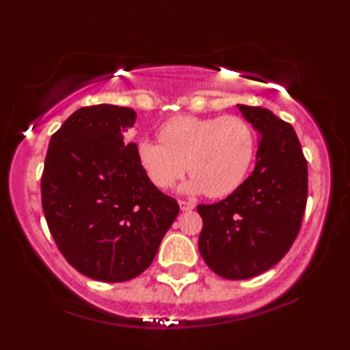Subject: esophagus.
Wrapping results in <instances>:
<instances>
[{
	"label": "esophagus",
	"mask_w": 350,
	"mask_h": 350,
	"mask_svg": "<svg viewBox=\"0 0 350 350\" xmlns=\"http://www.w3.org/2000/svg\"><path fill=\"white\" fill-rule=\"evenodd\" d=\"M178 204H180V208L183 210V212H188V210L194 208V204L189 202V200H178Z\"/></svg>",
	"instance_id": "34e87169"
}]
</instances>
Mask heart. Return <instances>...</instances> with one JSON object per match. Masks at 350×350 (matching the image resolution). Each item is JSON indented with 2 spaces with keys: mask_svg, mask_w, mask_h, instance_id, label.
Here are the masks:
<instances>
[{
  "mask_svg": "<svg viewBox=\"0 0 350 350\" xmlns=\"http://www.w3.org/2000/svg\"><path fill=\"white\" fill-rule=\"evenodd\" d=\"M161 143L138 142L137 159L157 189H169L189 170L185 189L224 198L243 183L255 159L256 137L241 116H175L157 131Z\"/></svg>",
  "mask_w": 350,
  "mask_h": 350,
  "instance_id": "obj_1",
  "label": "heart"
}]
</instances>
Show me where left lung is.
<instances>
[{
  "instance_id": "obj_1",
  "label": "left lung",
  "mask_w": 350,
  "mask_h": 350,
  "mask_svg": "<svg viewBox=\"0 0 350 350\" xmlns=\"http://www.w3.org/2000/svg\"><path fill=\"white\" fill-rule=\"evenodd\" d=\"M237 108L260 133L255 170L226 199L198 205L200 255L229 280L277 265L298 236L308 202V161L291 124L266 108Z\"/></svg>"
}]
</instances>
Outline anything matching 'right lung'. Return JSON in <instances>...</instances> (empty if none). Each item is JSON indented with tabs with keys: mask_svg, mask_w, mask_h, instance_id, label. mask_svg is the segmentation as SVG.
Segmentation results:
<instances>
[{
	"mask_svg": "<svg viewBox=\"0 0 350 350\" xmlns=\"http://www.w3.org/2000/svg\"><path fill=\"white\" fill-rule=\"evenodd\" d=\"M137 114L83 107L51 137L41 176L47 228L65 260L100 282H126L154 260L178 202L148 180L137 145L124 142Z\"/></svg>",
	"mask_w": 350,
	"mask_h": 350,
	"instance_id": "1",
	"label": "right lung"
}]
</instances>
